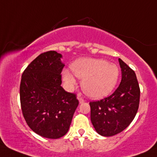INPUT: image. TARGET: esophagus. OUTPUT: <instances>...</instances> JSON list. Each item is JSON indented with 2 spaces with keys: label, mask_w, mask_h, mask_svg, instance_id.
<instances>
[{
  "label": "esophagus",
  "mask_w": 157,
  "mask_h": 157,
  "mask_svg": "<svg viewBox=\"0 0 157 157\" xmlns=\"http://www.w3.org/2000/svg\"><path fill=\"white\" fill-rule=\"evenodd\" d=\"M78 100H79V102H80V104H83V103H84V102H85V100H84L83 98H80V97H78Z\"/></svg>",
  "instance_id": "obj_1"
}]
</instances>
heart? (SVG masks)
Segmentation results:
<instances>
[{"label": "heart", "mask_w": 157, "mask_h": 157, "mask_svg": "<svg viewBox=\"0 0 157 157\" xmlns=\"http://www.w3.org/2000/svg\"><path fill=\"white\" fill-rule=\"evenodd\" d=\"M71 69L76 77L82 79L83 92L92 98H101L108 95L117 83L118 67L104 59H77L71 65ZM73 75L67 70L62 72L63 80L68 88H72L76 84Z\"/></svg>", "instance_id": "obj_1"}]
</instances>
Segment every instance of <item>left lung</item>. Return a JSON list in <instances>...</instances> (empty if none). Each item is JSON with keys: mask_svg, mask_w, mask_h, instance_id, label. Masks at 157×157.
<instances>
[{"mask_svg": "<svg viewBox=\"0 0 157 157\" xmlns=\"http://www.w3.org/2000/svg\"><path fill=\"white\" fill-rule=\"evenodd\" d=\"M122 71L120 86L110 96L90 101L91 121L102 136H113L129 126L140 101V88L134 71L119 59Z\"/></svg>", "mask_w": 157, "mask_h": 157, "instance_id": "8db88e82", "label": "left lung"}]
</instances>
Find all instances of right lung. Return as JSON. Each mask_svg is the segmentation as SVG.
<instances>
[{
  "mask_svg": "<svg viewBox=\"0 0 157 157\" xmlns=\"http://www.w3.org/2000/svg\"><path fill=\"white\" fill-rule=\"evenodd\" d=\"M62 57L56 51L41 53L24 71L20 83L21 108L28 126L51 139L67 132L79 105L76 94L61 86Z\"/></svg>",
  "mask_w": 157,
  "mask_h": 157,
  "instance_id": "right-lung-1",
  "label": "right lung"
}]
</instances>
